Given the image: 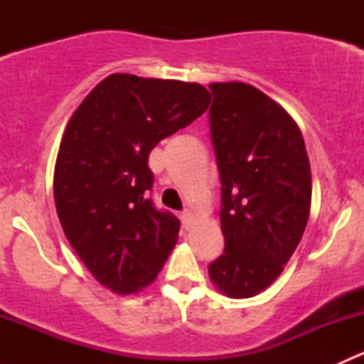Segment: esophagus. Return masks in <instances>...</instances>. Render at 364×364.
Returning a JSON list of instances; mask_svg holds the SVG:
<instances>
[{"label": "esophagus", "instance_id": "1", "mask_svg": "<svg viewBox=\"0 0 364 364\" xmlns=\"http://www.w3.org/2000/svg\"><path fill=\"white\" fill-rule=\"evenodd\" d=\"M179 218H181V223H183V227H185V229H188V227L192 225L193 216H192V213H190V211H183L181 215H179Z\"/></svg>", "mask_w": 364, "mask_h": 364}]
</instances>
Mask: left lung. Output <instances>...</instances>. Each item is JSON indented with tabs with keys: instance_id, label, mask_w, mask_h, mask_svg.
Wrapping results in <instances>:
<instances>
[{
	"instance_id": "left-lung-1",
	"label": "left lung",
	"mask_w": 364,
	"mask_h": 364,
	"mask_svg": "<svg viewBox=\"0 0 364 364\" xmlns=\"http://www.w3.org/2000/svg\"><path fill=\"white\" fill-rule=\"evenodd\" d=\"M209 127L222 183L225 250L209 264L222 294L245 299L266 291L303 237L311 172L292 116L245 82L209 84Z\"/></svg>"
}]
</instances>
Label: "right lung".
<instances>
[{
    "label": "right lung",
    "instance_id": "add662e5",
    "mask_svg": "<svg viewBox=\"0 0 364 364\" xmlns=\"http://www.w3.org/2000/svg\"><path fill=\"white\" fill-rule=\"evenodd\" d=\"M209 102L197 82L112 73L70 117L54 167V203L70 245L109 291H142L171 255L179 220L148 199V159Z\"/></svg>",
    "mask_w": 364,
    "mask_h": 364
}]
</instances>
